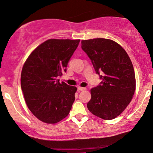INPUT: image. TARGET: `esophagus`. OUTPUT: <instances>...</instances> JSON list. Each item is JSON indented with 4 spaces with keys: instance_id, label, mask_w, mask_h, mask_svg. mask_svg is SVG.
I'll return each mask as SVG.
<instances>
[{
    "instance_id": "1",
    "label": "esophagus",
    "mask_w": 153,
    "mask_h": 153,
    "mask_svg": "<svg viewBox=\"0 0 153 153\" xmlns=\"http://www.w3.org/2000/svg\"><path fill=\"white\" fill-rule=\"evenodd\" d=\"M86 88L85 87H82V86H79L78 87V91H84V90H86Z\"/></svg>"
}]
</instances>
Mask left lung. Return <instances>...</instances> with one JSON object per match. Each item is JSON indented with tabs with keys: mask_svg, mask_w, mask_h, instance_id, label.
I'll return each mask as SVG.
<instances>
[{
	"mask_svg": "<svg viewBox=\"0 0 153 153\" xmlns=\"http://www.w3.org/2000/svg\"><path fill=\"white\" fill-rule=\"evenodd\" d=\"M82 50L91 60L101 76V85L91 89L88 111L104 120L118 117L133 99L135 75L133 64L126 50L112 39L95 38L82 40Z\"/></svg>",
	"mask_w": 153,
	"mask_h": 153,
	"instance_id": "1",
	"label": "left lung"
}]
</instances>
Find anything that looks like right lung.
Here are the masks:
<instances>
[{"label": "right lung", "mask_w": 153, "mask_h": 153, "mask_svg": "<svg viewBox=\"0 0 153 153\" xmlns=\"http://www.w3.org/2000/svg\"><path fill=\"white\" fill-rule=\"evenodd\" d=\"M79 41L49 39L25 62L20 77L25 101L32 114L45 123H56L69 114L77 88L60 83L56 77L66 71Z\"/></svg>", "instance_id": "obj_1"}]
</instances>
